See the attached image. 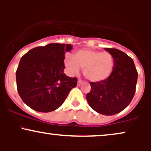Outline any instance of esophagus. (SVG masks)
Returning <instances> with one entry per match:
<instances>
[{"instance_id":"esophagus-1","label":"esophagus","mask_w":151,"mask_h":151,"mask_svg":"<svg viewBox=\"0 0 151 151\" xmlns=\"http://www.w3.org/2000/svg\"><path fill=\"white\" fill-rule=\"evenodd\" d=\"M82 83H83V81H81V80H78V81H77V85L78 86H80V85H81V84H82Z\"/></svg>"}]
</instances>
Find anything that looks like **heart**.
<instances>
[{
	"label": "heart",
	"mask_w": 151,
	"mask_h": 151,
	"mask_svg": "<svg viewBox=\"0 0 151 151\" xmlns=\"http://www.w3.org/2000/svg\"><path fill=\"white\" fill-rule=\"evenodd\" d=\"M65 64L70 74H79L81 68L84 77L91 82L105 80L111 74L114 67L113 55L108 52L83 49L74 54L67 55Z\"/></svg>",
	"instance_id": "obj_1"
}]
</instances>
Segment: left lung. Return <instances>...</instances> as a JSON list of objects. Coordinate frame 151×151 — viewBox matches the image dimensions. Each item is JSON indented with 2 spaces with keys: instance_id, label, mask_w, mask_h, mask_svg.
I'll use <instances>...</instances> for the list:
<instances>
[{
  "instance_id": "8db88e82",
  "label": "left lung",
  "mask_w": 151,
  "mask_h": 151,
  "mask_svg": "<svg viewBox=\"0 0 151 151\" xmlns=\"http://www.w3.org/2000/svg\"><path fill=\"white\" fill-rule=\"evenodd\" d=\"M104 50L113 55V71L105 80L90 82L91 91L86 98L95 111L111 116L125 109L132 101L138 72L133 60L125 52L114 48Z\"/></svg>"
}]
</instances>
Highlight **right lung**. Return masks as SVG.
<instances>
[{"label": "right lung", "instance_id": "add662e5", "mask_svg": "<svg viewBox=\"0 0 151 151\" xmlns=\"http://www.w3.org/2000/svg\"><path fill=\"white\" fill-rule=\"evenodd\" d=\"M71 50V45L50 43L30 50L20 59L17 89L30 108L45 113L56 110L77 86V78L64 73L65 54Z\"/></svg>", "mask_w": 151, "mask_h": 151}]
</instances>
